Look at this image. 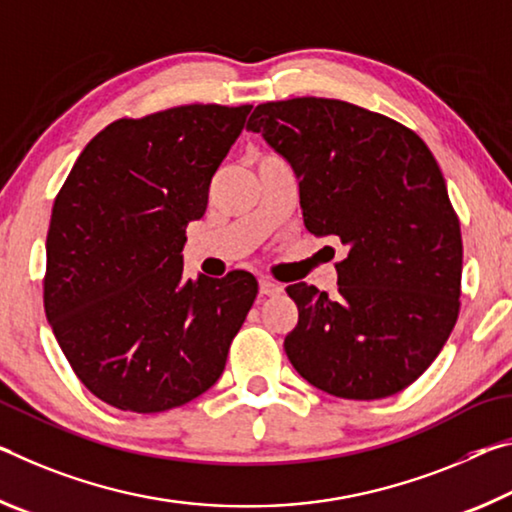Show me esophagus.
Returning a JSON list of instances; mask_svg holds the SVG:
<instances>
[{"mask_svg": "<svg viewBox=\"0 0 512 512\" xmlns=\"http://www.w3.org/2000/svg\"><path fill=\"white\" fill-rule=\"evenodd\" d=\"M258 290H261V295L272 297V295H279L281 286H279V283L270 281V279H261V281H258Z\"/></svg>", "mask_w": 512, "mask_h": 512, "instance_id": "1", "label": "esophagus"}]
</instances>
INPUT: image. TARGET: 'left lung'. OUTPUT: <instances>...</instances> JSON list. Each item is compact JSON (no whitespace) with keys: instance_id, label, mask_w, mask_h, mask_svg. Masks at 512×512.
<instances>
[{"instance_id":"8db88e82","label":"left lung","mask_w":512,"mask_h":512,"mask_svg":"<svg viewBox=\"0 0 512 512\" xmlns=\"http://www.w3.org/2000/svg\"><path fill=\"white\" fill-rule=\"evenodd\" d=\"M292 165L306 229L335 236L338 295L295 283L299 322L283 349L342 399H383L420 379L454 331L463 238L426 142L340 99L258 104L247 122Z\"/></svg>"}]
</instances>
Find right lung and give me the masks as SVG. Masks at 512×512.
<instances>
[{
  "mask_svg": "<svg viewBox=\"0 0 512 512\" xmlns=\"http://www.w3.org/2000/svg\"><path fill=\"white\" fill-rule=\"evenodd\" d=\"M251 106L188 104L122 117L92 138L58 190L45 313L92 395L131 413L188 404L220 379L254 304V276L183 279L186 226Z\"/></svg>",
  "mask_w": 512,
  "mask_h": 512,
  "instance_id": "right-lung-1",
  "label": "right lung"
}]
</instances>
